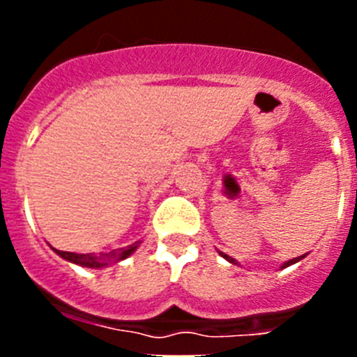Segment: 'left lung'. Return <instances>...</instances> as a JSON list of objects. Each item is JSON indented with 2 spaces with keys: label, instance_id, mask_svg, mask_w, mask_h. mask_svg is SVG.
<instances>
[{
  "label": "left lung",
  "instance_id": "8db88e82",
  "mask_svg": "<svg viewBox=\"0 0 357 357\" xmlns=\"http://www.w3.org/2000/svg\"><path fill=\"white\" fill-rule=\"evenodd\" d=\"M220 254H222V257H225L227 261H229V263H234L236 264V261L232 259V257H229V255L227 254H223V252H220ZM302 257H304V255H301V257H295V259H289V261H286L284 264H282V268H286V266H289V264H293V263H296V261H301Z\"/></svg>",
  "mask_w": 357,
  "mask_h": 357
}]
</instances>
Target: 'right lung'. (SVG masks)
<instances>
[{"mask_svg":"<svg viewBox=\"0 0 357 357\" xmlns=\"http://www.w3.org/2000/svg\"><path fill=\"white\" fill-rule=\"evenodd\" d=\"M137 247H139V243H134V245H130V247L119 248V250H112L109 252V254H100V255L75 254V252L56 250V248H53V250L61 255V257H64L66 261H69V263L80 264V266H85V268H103L110 263H118V261L127 259L128 255H130Z\"/></svg>","mask_w":357,"mask_h":357,"instance_id":"1","label":"right lung"}]
</instances>
